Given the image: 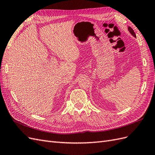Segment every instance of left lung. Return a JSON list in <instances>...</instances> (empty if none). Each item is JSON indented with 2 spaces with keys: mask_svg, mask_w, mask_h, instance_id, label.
I'll return each mask as SVG.
<instances>
[{
  "mask_svg": "<svg viewBox=\"0 0 155 155\" xmlns=\"http://www.w3.org/2000/svg\"><path fill=\"white\" fill-rule=\"evenodd\" d=\"M128 29H129V31H130V33L131 34H132L134 37H136L137 36H136V34H135V33H134V30L132 29V28L131 27H130V26H129V28H128Z\"/></svg>",
  "mask_w": 155,
  "mask_h": 155,
  "instance_id": "1",
  "label": "left lung"
}]
</instances>
